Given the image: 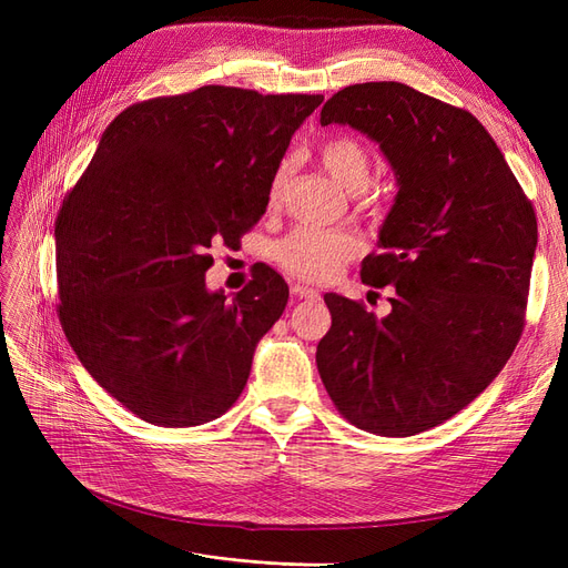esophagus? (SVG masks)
<instances>
[{"instance_id":"1","label":"esophagus","mask_w":568,"mask_h":568,"mask_svg":"<svg viewBox=\"0 0 568 568\" xmlns=\"http://www.w3.org/2000/svg\"><path fill=\"white\" fill-rule=\"evenodd\" d=\"M291 291H294V296H298V298H317L320 296L317 288H311L305 284H294V286H291Z\"/></svg>"}]
</instances>
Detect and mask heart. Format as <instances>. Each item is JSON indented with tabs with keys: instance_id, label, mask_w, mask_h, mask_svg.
Segmentation results:
<instances>
[{
	"instance_id": "b5f03b06",
	"label": "heart",
	"mask_w": 568,
	"mask_h": 568,
	"mask_svg": "<svg viewBox=\"0 0 568 568\" xmlns=\"http://www.w3.org/2000/svg\"><path fill=\"white\" fill-rule=\"evenodd\" d=\"M320 163L329 173V178L351 194L363 192L369 182L372 161L367 146L355 140V136H329L320 144ZM288 170L280 165L274 170L270 182V201L280 199L286 184ZM277 261L284 270L296 274L301 280L320 282L332 277V274L348 263L351 257L359 253V242L341 230H320V227H298L277 244Z\"/></svg>"
}]
</instances>
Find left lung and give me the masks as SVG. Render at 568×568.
I'll return each mask as SVG.
<instances>
[{
	"label": "left lung",
	"instance_id": "left-lung-1",
	"mask_svg": "<svg viewBox=\"0 0 568 568\" xmlns=\"http://www.w3.org/2000/svg\"><path fill=\"white\" fill-rule=\"evenodd\" d=\"M322 125H348L379 146L398 194L363 282L393 286L376 320L336 294L317 346L338 412L379 436H415L467 407L505 367L524 329L538 225L486 128L403 82L336 92Z\"/></svg>",
	"mask_w": 568,
	"mask_h": 568
}]
</instances>
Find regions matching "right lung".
<instances>
[{"mask_svg": "<svg viewBox=\"0 0 568 568\" xmlns=\"http://www.w3.org/2000/svg\"><path fill=\"white\" fill-rule=\"evenodd\" d=\"M322 99L209 84L134 104L101 134L57 217L59 317L82 367L132 415L199 426L242 395L288 286L263 265L230 300L205 286V251L263 217L274 170Z\"/></svg>", "mask_w": 568, "mask_h": 568, "instance_id": "right-lung-1", "label": "right lung"}]
</instances>
